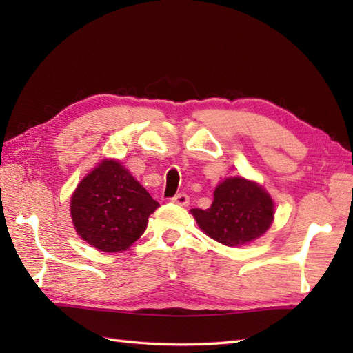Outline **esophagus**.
I'll return each mask as SVG.
<instances>
[{
    "label": "esophagus",
    "mask_w": 353,
    "mask_h": 353,
    "mask_svg": "<svg viewBox=\"0 0 353 353\" xmlns=\"http://www.w3.org/2000/svg\"><path fill=\"white\" fill-rule=\"evenodd\" d=\"M171 201H172V203H177V205H181V206H186V205L190 203V196H188V194H185V192L176 194V196L171 199Z\"/></svg>",
    "instance_id": "obj_1"
}]
</instances>
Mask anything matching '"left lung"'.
<instances>
[{"instance_id": "8db88e82", "label": "left lung", "mask_w": 353, "mask_h": 353, "mask_svg": "<svg viewBox=\"0 0 353 353\" xmlns=\"http://www.w3.org/2000/svg\"><path fill=\"white\" fill-rule=\"evenodd\" d=\"M191 212L208 236L232 247L264 234L273 221L274 208L259 185L232 177L216 186L211 208Z\"/></svg>"}]
</instances>
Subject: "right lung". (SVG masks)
Instances as JSON below:
<instances>
[{"label":"right lung","instance_id":"obj_1","mask_svg":"<svg viewBox=\"0 0 353 353\" xmlns=\"http://www.w3.org/2000/svg\"><path fill=\"white\" fill-rule=\"evenodd\" d=\"M159 203L117 161H103L77 186L71 216L77 234L101 252L129 249Z\"/></svg>","mask_w":353,"mask_h":353}]
</instances>
